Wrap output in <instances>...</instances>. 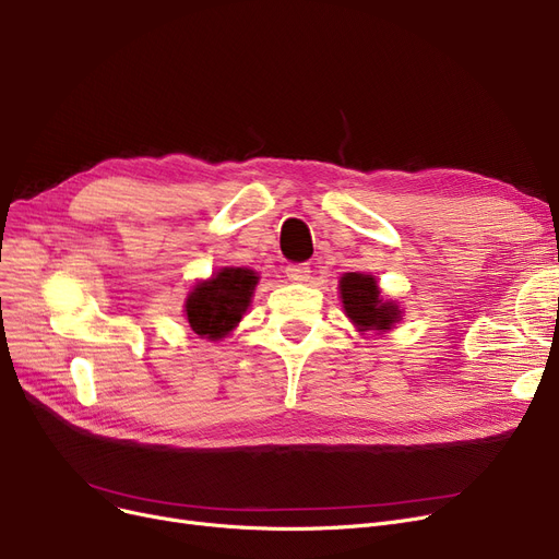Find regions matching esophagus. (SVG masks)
Returning <instances> with one entry per match:
<instances>
[{
    "label": "esophagus",
    "instance_id": "obj_1",
    "mask_svg": "<svg viewBox=\"0 0 559 559\" xmlns=\"http://www.w3.org/2000/svg\"><path fill=\"white\" fill-rule=\"evenodd\" d=\"M285 274L289 281L295 283H306L310 278V267L306 262H299V264H287L285 267Z\"/></svg>",
    "mask_w": 559,
    "mask_h": 559
}]
</instances>
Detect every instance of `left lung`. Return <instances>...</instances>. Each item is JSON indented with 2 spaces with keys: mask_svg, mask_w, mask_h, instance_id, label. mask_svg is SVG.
Instances as JSON below:
<instances>
[{
  "mask_svg": "<svg viewBox=\"0 0 559 559\" xmlns=\"http://www.w3.org/2000/svg\"><path fill=\"white\" fill-rule=\"evenodd\" d=\"M340 295L346 314L360 331H388L396 324L401 310L394 304L380 301L373 276L350 272L340 281Z\"/></svg>",
  "mask_w": 559,
  "mask_h": 559,
  "instance_id": "left-lung-1",
  "label": "left lung"
}]
</instances>
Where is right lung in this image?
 Listing matches in <instances>:
<instances>
[{
    "label": "right lung",
    "mask_w": 559,
    "mask_h": 559,
    "mask_svg": "<svg viewBox=\"0 0 559 559\" xmlns=\"http://www.w3.org/2000/svg\"><path fill=\"white\" fill-rule=\"evenodd\" d=\"M258 276L251 270L226 267L211 281L199 283L186 301L190 329L209 340L228 335L249 306Z\"/></svg>",
    "instance_id": "right-lung-1"
}]
</instances>
